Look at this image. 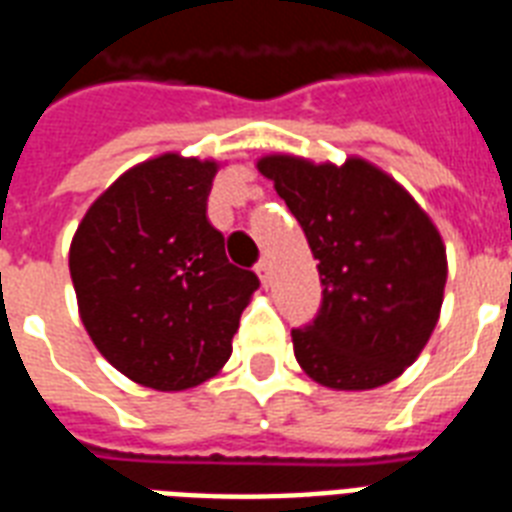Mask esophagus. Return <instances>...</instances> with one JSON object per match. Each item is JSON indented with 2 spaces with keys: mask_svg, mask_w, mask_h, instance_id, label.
I'll list each match as a JSON object with an SVG mask.
<instances>
[{
  "mask_svg": "<svg viewBox=\"0 0 512 512\" xmlns=\"http://www.w3.org/2000/svg\"><path fill=\"white\" fill-rule=\"evenodd\" d=\"M256 275H259L261 285L267 288L269 280H272V267H269V261H267V259H261L259 264H256Z\"/></svg>",
  "mask_w": 512,
  "mask_h": 512,
  "instance_id": "obj_1",
  "label": "esophagus"
}]
</instances>
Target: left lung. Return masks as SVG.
Returning a JSON list of instances; mask_svg holds the SVG:
<instances>
[{"mask_svg": "<svg viewBox=\"0 0 512 512\" xmlns=\"http://www.w3.org/2000/svg\"><path fill=\"white\" fill-rule=\"evenodd\" d=\"M256 169L275 182L320 261V312L290 333L301 370L335 391L399 378L425 349L444 301L447 248L431 216L357 155L335 166L277 153Z\"/></svg>", "mask_w": 512, "mask_h": 512, "instance_id": "8db88e82", "label": "left lung"}]
</instances>
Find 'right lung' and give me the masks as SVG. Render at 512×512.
Instances as JSON below:
<instances>
[{"mask_svg": "<svg viewBox=\"0 0 512 512\" xmlns=\"http://www.w3.org/2000/svg\"><path fill=\"white\" fill-rule=\"evenodd\" d=\"M219 163L163 153L124 171L71 240L81 322L102 357L155 391L214 378L259 277L206 216Z\"/></svg>", "mask_w": 512, "mask_h": 512, "instance_id": "1", "label": "right lung"}]
</instances>
